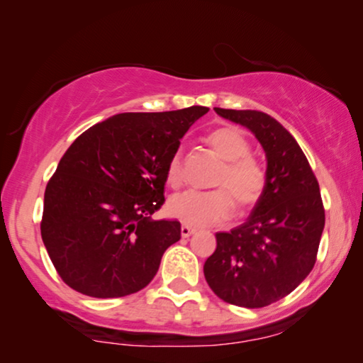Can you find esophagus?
<instances>
[{"instance_id":"esophagus-1","label":"esophagus","mask_w":363,"mask_h":363,"mask_svg":"<svg viewBox=\"0 0 363 363\" xmlns=\"http://www.w3.org/2000/svg\"><path fill=\"white\" fill-rule=\"evenodd\" d=\"M195 231H196L195 228H191V226H188V225H183V226H182V236H183V238L191 236Z\"/></svg>"}]
</instances>
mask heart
I'll use <instances>...</instances> for the list:
<instances>
[{"label": "heart", "instance_id": "1", "mask_svg": "<svg viewBox=\"0 0 363 363\" xmlns=\"http://www.w3.org/2000/svg\"><path fill=\"white\" fill-rule=\"evenodd\" d=\"M205 142L218 153L223 167L218 170L210 191L188 190L172 196L167 210L183 225L206 226L226 221L233 213V201L240 210L256 206L266 190V170L250 157L251 145L242 132L235 127L213 128ZM167 182L172 186L182 182V155L173 153L167 167Z\"/></svg>", "mask_w": 363, "mask_h": 363}]
</instances>
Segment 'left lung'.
Instances as JSON below:
<instances>
[{
    "mask_svg": "<svg viewBox=\"0 0 363 363\" xmlns=\"http://www.w3.org/2000/svg\"><path fill=\"white\" fill-rule=\"evenodd\" d=\"M215 112L255 133L266 153L267 183L242 225L216 233V250L203 271L220 299L257 309L291 294L309 276L325 225L324 205L304 152L276 118L259 111Z\"/></svg>",
    "mask_w": 363,
    "mask_h": 363,
    "instance_id": "obj_1",
    "label": "left lung"
}]
</instances>
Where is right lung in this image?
Returning <instances> with one entry per match:
<instances>
[{"mask_svg": "<svg viewBox=\"0 0 363 363\" xmlns=\"http://www.w3.org/2000/svg\"><path fill=\"white\" fill-rule=\"evenodd\" d=\"M208 107L125 112L81 133L44 193L41 236L57 274L81 294L111 299L143 289L182 238L152 220L165 201L167 167Z\"/></svg>", "mask_w": 363, "mask_h": 363, "instance_id": "1", "label": "right lung"}]
</instances>
